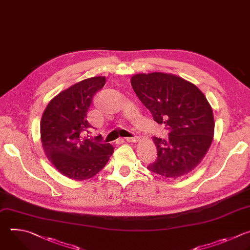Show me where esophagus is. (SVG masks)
I'll return each mask as SVG.
<instances>
[{
    "mask_svg": "<svg viewBox=\"0 0 250 250\" xmlns=\"http://www.w3.org/2000/svg\"><path fill=\"white\" fill-rule=\"evenodd\" d=\"M125 140L127 141V142H131V143H137V142H139V138L138 137H131V138H125Z\"/></svg>",
    "mask_w": 250,
    "mask_h": 250,
    "instance_id": "34e87169",
    "label": "esophagus"
}]
</instances>
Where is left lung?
<instances>
[{
	"mask_svg": "<svg viewBox=\"0 0 250 250\" xmlns=\"http://www.w3.org/2000/svg\"><path fill=\"white\" fill-rule=\"evenodd\" d=\"M132 87L159 124L169 131L168 140L154 137L158 159L147 169L167 178L191 172L206 156L214 139L213 109L194 83L173 74H137Z\"/></svg>",
	"mask_w": 250,
	"mask_h": 250,
	"instance_id": "1",
	"label": "left lung"
}]
</instances>
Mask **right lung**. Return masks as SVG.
<instances>
[{"instance_id":"add662e5","label":"right lung","mask_w":250,"mask_h":250,"mask_svg":"<svg viewBox=\"0 0 250 250\" xmlns=\"http://www.w3.org/2000/svg\"><path fill=\"white\" fill-rule=\"evenodd\" d=\"M105 77L81 81L53 97L40 122L43 151L56 169L74 180H85L101 171L114 152L101 136L88 139L86 113L93 95L105 84Z\"/></svg>"}]
</instances>
